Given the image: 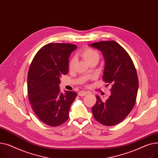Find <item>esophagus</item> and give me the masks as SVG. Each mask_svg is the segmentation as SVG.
<instances>
[{
	"instance_id": "1",
	"label": "esophagus",
	"mask_w": 158,
	"mask_h": 158,
	"mask_svg": "<svg viewBox=\"0 0 158 158\" xmlns=\"http://www.w3.org/2000/svg\"><path fill=\"white\" fill-rule=\"evenodd\" d=\"M87 94H88V93L86 92H85V91H79V92H78V95H79V96H81V97H82V96H85V95H86Z\"/></svg>"
}]
</instances>
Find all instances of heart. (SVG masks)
<instances>
[{
    "mask_svg": "<svg viewBox=\"0 0 158 158\" xmlns=\"http://www.w3.org/2000/svg\"><path fill=\"white\" fill-rule=\"evenodd\" d=\"M81 56L87 63L93 60H98L99 59L98 52L97 51H95V50L92 49V48H86L83 50V51L81 52ZM73 64V60H72L70 63V67H72Z\"/></svg>",
    "mask_w": 158,
    "mask_h": 158,
    "instance_id": "heart-1",
    "label": "heart"
}]
</instances>
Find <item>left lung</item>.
I'll list each match as a JSON object with an SVG mask.
<instances>
[{
	"instance_id": "1",
	"label": "left lung",
	"mask_w": 158,
	"mask_h": 158,
	"mask_svg": "<svg viewBox=\"0 0 158 158\" xmlns=\"http://www.w3.org/2000/svg\"><path fill=\"white\" fill-rule=\"evenodd\" d=\"M89 46L102 52L105 61L102 79L112 85L111 95L105 102L96 96L94 117L104 126L117 125L135 106L138 89L136 69L126 50L114 41H102Z\"/></svg>"
}]
</instances>
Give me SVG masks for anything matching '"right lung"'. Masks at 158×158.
Wrapping results in <instances>:
<instances>
[{"mask_svg": "<svg viewBox=\"0 0 158 158\" xmlns=\"http://www.w3.org/2000/svg\"><path fill=\"white\" fill-rule=\"evenodd\" d=\"M77 47L70 44H48L35 55L28 72L27 93L32 108L38 118L56 127L69 117L72 103L77 94L60 92V77L69 72L71 53Z\"/></svg>", "mask_w": 158, "mask_h": 158, "instance_id": "right-lung-1", "label": "right lung"}]
</instances>
